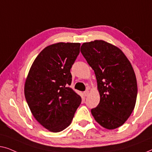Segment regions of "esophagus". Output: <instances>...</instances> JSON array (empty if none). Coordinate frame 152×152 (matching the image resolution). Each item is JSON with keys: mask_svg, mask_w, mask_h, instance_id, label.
I'll use <instances>...</instances> for the list:
<instances>
[{"mask_svg": "<svg viewBox=\"0 0 152 152\" xmlns=\"http://www.w3.org/2000/svg\"><path fill=\"white\" fill-rule=\"evenodd\" d=\"M89 89H87V90H85L84 91V95L85 96H88V94H89Z\"/></svg>", "mask_w": 152, "mask_h": 152, "instance_id": "1", "label": "esophagus"}]
</instances>
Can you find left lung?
Here are the masks:
<instances>
[{
  "label": "left lung",
  "instance_id": "left-lung-1",
  "mask_svg": "<svg viewBox=\"0 0 152 152\" xmlns=\"http://www.w3.org/2000/svg\"><path fill=\"white\" fill-rule=\"evenodd\" d=\"M80 52L94 71L100 94V102L91 109V114L102 127L116 129L136 104L138 89L133 67L118 48L104 40L84 42Z\"/></svg>",
  "mask_w": 152,
  "mask_h": 152
}]
</instances>
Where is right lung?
Listing matches in <instances>:
<instances>
[{
    "instance_id": "1",
    "label": "right lung",
    "mask_w": 152,
    "mask_h": 152,
    "mask_svg": "<svg viewBox=\"0 0 152 152\" xmlns=\"http://www.w3.org/2000/svg\"><path fill=\"white\" fill-rule=\"evenodd\" d=\"M78 42H58L43 49L34 60L25 84L31 112L49 131L59 132L72 123L81 97L72 83V66L80 53Z\"/></svg>"
}]
</instances>
